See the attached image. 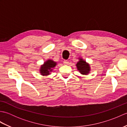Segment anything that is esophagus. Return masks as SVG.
Segmentation results:
<instances>
[{
    "label": "esophagus",
    "instance_id": "34e87169",
    "mask_svg": "<svg viewBox=\"0 0 127 127\" xmlns=\"http://www.w3.org/2000/svg\"><path fill=\"white\" fill-rule=\"evenodd\" d=\"M63 63L65 64V65H68L69 64V62L68 61H66V60H64V61H63Z\"/></svg>",
    "mask_w": 127,
    "mask_h": 127
}]
</instances>
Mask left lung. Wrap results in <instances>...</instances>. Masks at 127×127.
<instances>
[{
    "instance_id": "obj_1",
    "label": "left lung",
    "mask_w": 127,
    "mask_h": 127,
    "mask_svg": "<svg viewBox=\"0 0 127 127\" xmlns=\"http://www.w3.org/2000/svg\"><path fill=\"white\" fill-rule=\"evenodd\" d=\"M79 61L76 64L77 69L82 75H88L90 74L91 68L90 64L87 63L82 58H79Z\"/></svg>"
}]
</instances>
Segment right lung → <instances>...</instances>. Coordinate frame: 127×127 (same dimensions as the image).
<instances>
[{"label":"right lung","mask_w":127,"mask_h":127,"mask_svg":"<svg viewBox=\"0 0 127 127\" xmlns=\"http://www.w3.org/2000/svg\"><path fill=\"white\" fill-rule=\"evenodd\" d=\"M57 65V62H54L51 59H48L44 62V63L41 65L39 70L40 73L42 76H47L51 74L53 70V68Z\"/></svg>","instance_id":"1"}]
</instances>
